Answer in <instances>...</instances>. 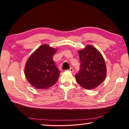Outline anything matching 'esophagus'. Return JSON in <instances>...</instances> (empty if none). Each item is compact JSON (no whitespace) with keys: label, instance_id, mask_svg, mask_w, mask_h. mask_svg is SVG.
Wrapping results in <instances>:
<instances>
[{"label":"esophagus","instance_id":"esophagus-1","mask_svg":"<svg viewBox=\"0 0 129 129\" xmlns=\"http://www.w3.org/2000/svg\"><path fill=\"white\" fill-rule=\"evenodd\" d=\"M69 71L70 72H73L74 71V69H73V68H71L69 69Z\"/></svg>","mask_w":129,"mask_h":129}]
</instances>
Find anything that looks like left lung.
Instances as JSON below:
<instances>
[{
	"label": "left lung",
	"mask_w": 129,
	"mask_h": 129,
	"mask_svg": "<svg viewBox=\"0 0 129 129\" xmlns=\"http://www.w3.org/2000/svg\"><path fill=\"white\" fill-rule=\"evenodd\" d=\"M81 61L80 69L76 74V81L83 88L93 89L106 77V65L103 57L96 48L91 45L78 51Z\"/></svg>",
	"instance_id": "1"
}]
</instances>
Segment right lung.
Segmentation results:
<instances>
[{"label": "right lung", "mask_w": 129, "mask_h": 129, "mask_svg": "<svg viewBox=\"0 0 129 129\" xmlns=\"http://www.w3.org/2000/svg\"><path fill=\"white\" fill-rule=\"evenodd\" d=\"M57 50L43 44L30 56L25 65L26 78L36 88L47 89L56 82L60 71L53 57Z\"/></svg>", "instance_id": "obj_1"}]
</instances>
